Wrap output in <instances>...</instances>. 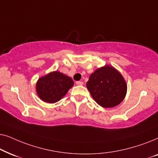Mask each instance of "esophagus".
Listing matches in <instances>:
<instances>
[{
    "label": "esophagus",
    "mask_w": 158,
    "mask_h": 158,
    "mask_svg": "<svg viewBox=\"0 0 158 158\" xmlns=\"http://www.w3.org/2000/svg\"><path fill=\"white\" fill-rule=\"evenodd\" d=\"M75 83H76V85H83V81H76V82H75Z\"/></svg>",
    "instance_id": "1"
}]
</instances>
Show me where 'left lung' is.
I'll return each instance as SVG.
<instances>
[{
    "mask_svg": "<svg viewBox=\"0 0 158 158\" xmlns=\"http://www.w3.org/2000/svg\"><path fill=\"white\" fill-rule=\"evenodd\" d=\"M95 101L104 108H111L124 100L127 84L122 75L111 66L98 68L90 75L86 83Z\"/></svg>",
    "mask_w": 158,
    "mask_h": 158,
    "instance_id": "1",
    "label": "left lung"
}]
</instances>
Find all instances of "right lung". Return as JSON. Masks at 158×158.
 Returning <instances> with one entry per match:
<instances>
[{"instance_id":"obj_1","label":"right lung","mask_w":158,"mask_h":158,"mask_svg":"<svg viewBox=\"0 0 158 158\" xmlns=\"http://www.w3.org/2000/svg\"><path fill=\"white\" fill-rule=\"evenodd\" d=\"M73 84L71 77L55 71L38 80L36 92L42 101L52 103L63 98Z\"/></svg>"}]
</instances>
